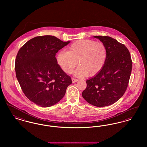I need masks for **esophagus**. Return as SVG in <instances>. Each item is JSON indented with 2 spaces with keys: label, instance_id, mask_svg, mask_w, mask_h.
<instances>
[{
  "label": "esophagus",
  "instance_id": "esophagus-1",
  "mask_svg": "<svg viewBox=\"0 0 147 147\" xmlns=\"http://www.w3.org/2000/svg\"><path fill=\"white\" fill-rule=\"evenodd\" d=\"M71 80H72V83H76V82H78V79H76V78H73L72 79H71Z\"/></svg>",
  "mask_w": 147,
  "mask_h": 147
}]
</instances>
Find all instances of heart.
<instances>
[{"label": "heart", "instance_id": "obj_1", "mask_svg": "<svg viewBox=\"0 0 147 147\" xmlns=\"http://www.w3.org/2000/svg\"><path fill=\"white\" fill-rule=\"evenodd\" d=\"M107 58L105 45L91 40L73 42L68 51H61L57 56V63L66 73L70 74L78 64L75 74L78 77L95 76L101 70Z\"/></svg>", "mask_w": 147, "mask_h": 147}]
</instances>
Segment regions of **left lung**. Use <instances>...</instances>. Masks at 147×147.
<instances>
[{"mask_svg": "<svg viewBox=\"0 0 147 147\" xmlns=\"http://www.w3.org/2000/svg\"><path fill=\"white\" fill-rule=\"evenodd\" d=\"M107 49V58L101 70L86 81L82 96L98 107L112 105L125 94L131 76L132 61L126 46L107 36H95Z\"/></svg>", "mask_w": 147, "mask_h": 147, "instance_id": "left-lung-1", "label": "left lung"}]
</instances>
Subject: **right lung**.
I'll return each instance as SVG.
<instances>
[{
	"mask_svg": "<svg viewBox=\"0 0 147 147\" xmlns=\"http://www.w3.org/2000/svg\"><path fill=\"white\" fill-rule=\"evenodd\" d=\"M70 41L55 36H37L23 45L17 54L15 70L25 95L38 106L55 105L72 83L57 63L56 53Z\"/></svg>",
	"mask_w": 147,
	"mask_h": 147,
	"instance_id": "1",
	"label": "right lung"
}]
</instances>
